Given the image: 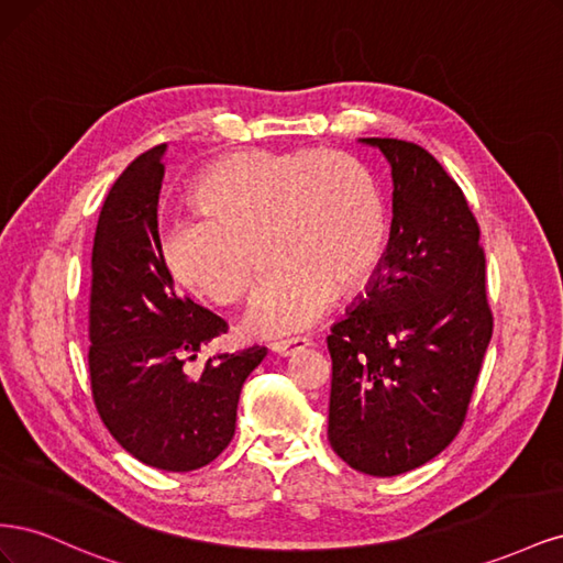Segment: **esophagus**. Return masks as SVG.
<instances>
[{"mask_svg": "<svg viewBox=\"0 0 563 563\" xmlns=\"http://www.w3.org/2000/svg\"><path fill=\"white\" fill-rule=\"evenodd\" d=\"M308 345H312V340L298 335V338H286V340H277V343H272V352L279 354V356H288V354H294V352L308 347Z\"/></svg>", "mask_w": 563, "mask_h": 563, "instance_id": "1", "label": "esophagus"}]
</instances>
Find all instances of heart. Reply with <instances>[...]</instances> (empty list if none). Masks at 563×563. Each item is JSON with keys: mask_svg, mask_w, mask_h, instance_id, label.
Segmentation results:
<instances>
[{"mask_svg": "<svg viewBox=\"0 0 563 563\" xmlns=\"http://www.w3.org/2000/svg\"><path fill=\"white\" fill-rule=\"evenodd\" d=\"M195 213L166 220L159 258L187 291L240 300L267 240L275 263L253 294L244 329L275 338L310 329L340 286L364 284L383 261L385 207L368 168L343 150H249L213 164L195 185Z\"/></svg>", "mask_w": 563, "mask_h": 563, "instance_id": "b5f03b06", "label": "heart"}]
</instances>
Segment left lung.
I'll list each match as a JSON object with an SVG mask.
<instances>
[{
	"label": "left lung",
	"instance_id": "1",
	"mask_svg": "<svg viewBox=\"0 0 563 563\" xmlns=\"http://www.w3.org/2000/svg\"><path fill=\"white\" fill-rule=\"evenodd\" d=\"M391 168V225L366 296L333 323L329 441L354 470L395 476L463 428L493 335L479 223L428 150L362 139Z\"/></svg>",
	"mask_w": 563,
	"mask_h": 563
}]
</instances>
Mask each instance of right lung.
<instances>
[{
  "mask_svg": "<svg viewBox=\"0 0 563 563\" xmlns=\"http://www.w3.org/2000/svg\"><path fill=\"white\" fill-rule=\"evenodd\" d=\"M164 150L155 145L124 168L98 218L89 376L96 411L122 449L150 467L190 472L228 449L242 385L267 350L253 345L190 366L228 323L180 296L159 258Z\"/></svg>",
  "mask_w": 563,
  "mask_h": 563,
  "instance_id": "1",
  "label": "right lung"
}]
</instances>
